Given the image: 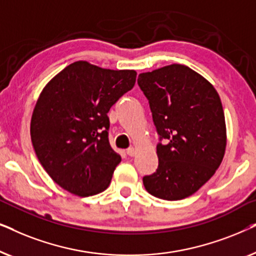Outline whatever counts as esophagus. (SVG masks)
<instances>
[{
    "instance_id": "obj_1",
    "label": "esophagus",
    "mask_w": 256,
    "mask_h": 256,
    "mask_svg": "<svg viewBox=\"0 0 256 256\" xmlns=\"http://www.w3.org/2000/svg\"><path fill=\"white\" fill-rule=\"evenodd\" d=\"M127 155L130 156V157L136 155V149L134 148V146H130V148L127 149Z\"/></svg>"
}]
</instances>
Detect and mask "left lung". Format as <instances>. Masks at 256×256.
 <instances>
[{"instance_id": "left-lung-1", "label": "left lung", "mask_w": 256, "mask_h": 256, "mask_svg": "<svg viewBox=\"0 0 256 256\" xmlns=\"http://www.w3.org/2000/svg\"><path fill=\"white\" fill-rule=\"evenodd\" d=\"M138 84L149 101L160 140L158 168L143 177L146 190L166 200L186 198L222 160L226 126L222 101L208 80L185 65L141 73Z\"/></svg>"}]
</instances>
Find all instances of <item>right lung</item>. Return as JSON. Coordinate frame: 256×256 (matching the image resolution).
<instances>
[{"instance_id":"1","label":"right lung","mask_w":256,"mask_h":256,"mask_svg":"<svg viewBox=\"0 0 256 256\" xmlns=\"http://www.w3.org/2000/svg\"><path fill=\"white\" fill-rule=\"evenodd\" d=\"M135 80L132 70L76 62L45 86L31 118V141L59 186L80 197L108 188L121 157L110 144L107 113Z\"/></svg>"}]
</instances>
